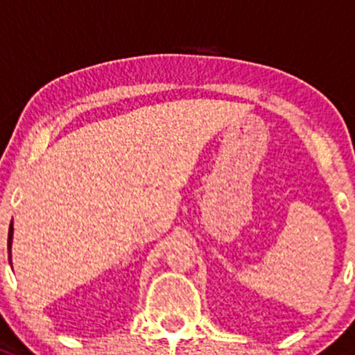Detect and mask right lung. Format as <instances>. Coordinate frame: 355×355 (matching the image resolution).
<instances>
[{
  "mask_svg": "<svg viewBox=\"0 0 355 355\" xmlns=\"http://www.w3.org/2000/svg\"><path fill=\"white\" fill-rule=\"evenodd\" d=\"M12 243H13V223H10L8 230V261L12 265Z\"/></svg>",
  "mask_w": 355,
  "mask_h": 355,
  "instance_id": "right-lung-1",
  "label": "right lung"
}]
</instances>
